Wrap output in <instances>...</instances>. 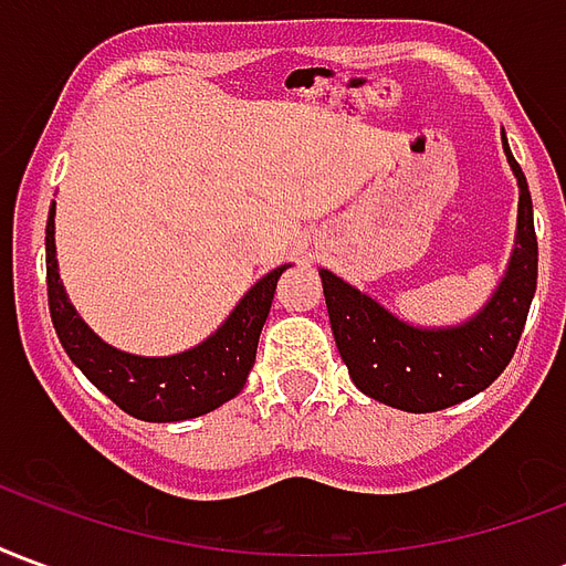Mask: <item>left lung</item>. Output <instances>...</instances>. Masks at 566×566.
Wrapping results in <instances>:
<instances>
[{
  "label": "left lung",
  "instance_id": "8db88e82",
  "mask_svg": "<svg viewBox=\"0 0 566 566\" xmlns=\"http://www.w3.org/2000/svg\"><path fill=\"white\" fill-rule=\"evenodd\" d=\"M503 150L518 181V230L506 275L473 318L454 327H412L373 296L321 270L336 348L360 391L403 412H439L485 391L522 339L536 291L534 206L522 166Z\"/></svg>",
  "mask_w": 566,
  "mask_h": 566
}]
</instances>
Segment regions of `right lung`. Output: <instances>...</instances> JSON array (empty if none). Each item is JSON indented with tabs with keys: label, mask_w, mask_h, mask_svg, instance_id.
Wrapping results in <instances>:
<instances>
[{
	"label": "right lung",
	"mask_w": 566,
	"mask_h": 566,
	"mask_svg": "<svg viewBox=\"0 0 566 566\" xmlns=\"http://www.w3.org/2000/svg\"><path fill=\"white\" fill-rule=\"evenodd\" d=\"M54 209L56 206H51L48 211V230H44L48 306H51L56 336L66 348V355L72 357V364L112 403L142 421H160V424L187 421L233 400L235 394L245 388L248 373L254 367L260 331L270 315L279 275L287 266H275L266 272L206 343L172 357L127 355L103 343L69 303L60 272H56Z\"/></svg>",
	"instance_id": "right-lung-1"
}]
</instances>
